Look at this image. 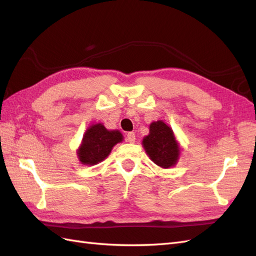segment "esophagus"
Wrapping results in <instances>:
<instances>
[{"label": "esophagus", "instance_id": "obj_1", "mask_svg": "<svg viewBox=\"0 0 256 256\" xmlns=\"http://www.w3.org/2000/svg\"><path fill=\"white\" fill-rule=\"evenodd\" d=\"M135 140H136L135 133H133V132L128 133V135H126V140H128V142H135Z\"/></svg>", "mask_w": 256, "mask_h": 256}]
</instances>
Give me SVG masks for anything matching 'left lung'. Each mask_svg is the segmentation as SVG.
<instances>
[{"label":"left lung","mask_w":256,"mask_h":256,"mask_svg":"<svg viewBox=\"0 0 256 256\" xmlns=\"http://www.w3.org/2000/svg\"><path fill=\"white\" fill-rule=\"evenodd\" d=\"M142 147L152 162L165 170L174 167L180 158V144L174 130L162 120L150 124L149 134L142 140Z\"/></svg>","instance_id":"1"}]
</instances>
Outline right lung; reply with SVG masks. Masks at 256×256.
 Here are the masks:
<instances>
[{"instance_id": "add662e5", "label": "right lung", "mask_w": 256, "mask_h": 256, "mask_svg": "<svg viewBox=\"0 0 256 256\" xmlns=\"http://www.w3.org/2000/svg\"><path fill=\"white\" fill-rule=\"evenodd\" d=\"M122 140L123 135L119 130H107L103 123L92 124L86 128L77 149L78 160L84 165H96L110 154L114 146Z\"/></svg>"}]
</instances>
